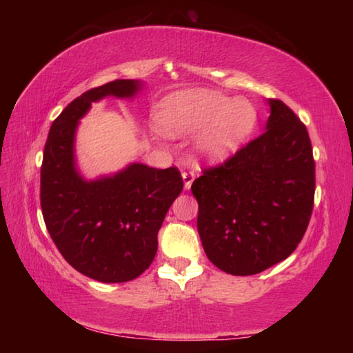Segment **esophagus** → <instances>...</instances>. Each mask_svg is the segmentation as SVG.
Masks as SVG:
<instances>
[{"instance_id": "1", "label": "esophagus", "mask_w": 353, "mask_h": 353, "mask_svg": "<svg viewBox=\"0 0 353 353\" xmlns=\"http://www.w3.org/2000/svg\"><path fill=\"white\" fill-rule=\"evenodd\" d=\"M182 177H183V187L185 190H190L191 188V183L194 181V172L193 171H183L182 172Z\"/></svg>"}]
</instances>
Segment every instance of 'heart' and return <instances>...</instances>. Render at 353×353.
I'll list each match as a JSON object with an SVG mask.
<instances>
[{
  "label": "heart",
  "instance_id": "1",
  "mask_svg": "<svg viewBox=\"0 0 353 353\" xmlns=\"http://www.w3.org/2000/svg\"><path fill=\"white\" fill-rule=\"evenodd\" d=\"M159 123L168 135H188L202 130L196 151L212 162L236 152L252 134L256 112L246 99H229L208 90L171 94L163 101Z\"/></svg>",
  "mask_w": 353,
  "mask_h": 353
}]
</instances>
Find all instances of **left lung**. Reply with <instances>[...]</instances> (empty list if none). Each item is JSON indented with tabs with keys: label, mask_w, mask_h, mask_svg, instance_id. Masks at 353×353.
<instances>
[{
	"label": "left lung",
	"mask_w": 353,
	"mask_h": 353,
	"mask_svg": "<svg viewBox=\"0 0 353 353\" xmlns=\"http://www.w3.org/2000/svg\"><path fill=\"white\" fill-rule=\"evenodd\" d=\"M266 130L191 185L198 232L214 266L254 276L294 252L312 218L314 159L308 130L288 105L270 99Z\"/></svg>",
	"instance_id": "left-lung-1"
}]
</instances>
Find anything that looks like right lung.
<instances>
[{"instance_id": "right-lung-1", "label": "right lung", "mask_w": 353, "mask_h": 353, "mask_svg": "<svg viewBox=\"0 0 353 353\" xmlns=\"http://www.w3.org/2000/svg\"><path fill=\"white\" fill-rule=\"evenodd\" d=\"M140 87L139 81L117 79L82 93L52 121L45 143L40 205L46 229L76 271L104 283L129 282L148 270L166 212L183 188L176 166L132 163L90 182L76 171L77 121L94 101L132 98Z\"/></svg>"}]
</instances>
